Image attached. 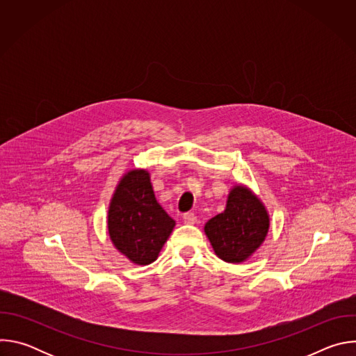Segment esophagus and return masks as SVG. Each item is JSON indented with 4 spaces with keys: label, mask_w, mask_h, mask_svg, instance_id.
Returning a JSON list of instances; mask_svg holds the SVG:
<instances>
[{
    "label": "esophagus",
    "mask_w": 356,
    "mask_h": 356,
    "mask_svg": "<svg viewBox=\"0 0 356 356\" xmlns=\"http://www.w3.org/2000/svg\"><path fill=\"white\" fill-rule=\"evenodd\" d=\"M183 221L184 224H188V225H194L197 222V217L193 214V213H186L183 216Z\"/></svg>",
    "instance_id": "34e87169"
}]
</instances>
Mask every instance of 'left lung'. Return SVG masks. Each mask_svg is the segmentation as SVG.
<instances>
[{"instance_id": "left-lung-1", "label": "left lung", "mask_w": 356, "mask_h": 356, "mask_svg": "<svg viewBox=\"0 0 356 356\" xmlns=\"http://www.w3.org/2000/svg\"><path fill=\"white\" fill-rule=\"evenodd\" d=\"M270 216L264 201L242 183L234 184L227 195L225 210L209 220L204 232L216 255L228 264H242L265 242Z\"/></svg>"}]
</instances>
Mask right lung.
Returning a JSON list of instances; mask_svg holds the SVG:
<instances>
[{
  "mask_svg": "<svg viewBox=\"0 0 356 356\" xmlns=\"http://www.w3.org/2000/svg\"><path fill=\"white\" fill-rule=\"evenodd\" d=\"M176 221L155 197L150 173L131 169L120 179L110 200L107 228L115 249L134 265L155 262Z\"/></svg>",
  "mask_w": 356,
  "mask_h": 356,
  "instance_id": "add662e5",
  "label": "right lung"
}]
</instances>
